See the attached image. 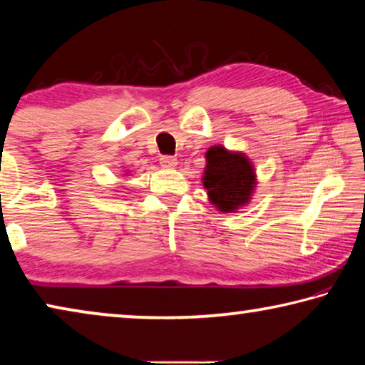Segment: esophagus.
<instances>
[{
  "label": "esophagus",
  "instance_id": "34e87169",
  "mask_svg": "<svg viewBox=\"0 0 365 365\" xmlns=\"http://www.w3.org/2000/svg\"><path fill=\"white\" fill-rule=\"evenodd\" d=\"M159 163L164 169H174L177 165V159L174 156H160Z\"/></svg>",
  "mask_w": 365,
  "mask_h": 365
}]
</instances>
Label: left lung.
<instances>
[{"mask_svg": "<svg viewBox=\"0 0 365 365\" xmlns=\"http://www.w3.org/2000/svg\"><path fill=\"white\" fill-rule=\"evenodd\" d=\"M206 170L202 183L209 201L219 211L235 212L251 200L256 174L252 164L243 153H230L215 145L206 153Z\"/></svg>", "mask_w": 365, "mask_h": 365, "instance_id": "8db88e82", "label": "left lung"}]
</instances>
